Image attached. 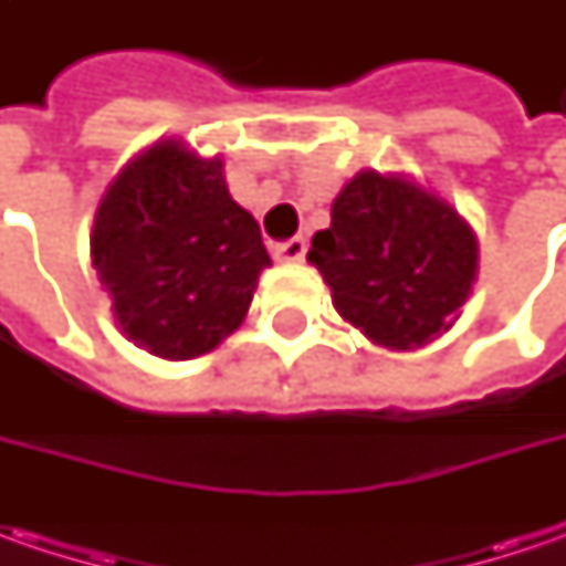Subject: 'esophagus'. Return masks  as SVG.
Instances as JSON below:
<instances>
[{
    "mask_svg": "<svg viewBox=\"0 0 566 566\" xmlns=\"http://www.w3.org/2000/svg\"><path fill=\"white\" fill-rule=\"evenodd\" d=\"M305 251H308V242L302 239V235H295V239H290V242H283V245H276L273 249V258L276 261H302L305 258Z\"/></svg>",
    "mask_w": 566,
    "mask_h": 566,
    "instance_id": "1",
    "label": "esophagus"
}]
</instances>
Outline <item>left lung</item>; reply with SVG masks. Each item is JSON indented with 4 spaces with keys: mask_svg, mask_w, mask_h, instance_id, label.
Listing matches in <instances>:
<instances>
[{
    "mask_svg": "<svg viewBox=\"0 0 566 566\" xmlns=\"http://www.w3.org/2000/svg\"><path fill=\"white\" fill-rule=\"evenodd\" d=\"M308 261L334 308L384 349H419L447 334L479 276V239L431 188L361 169L315 232Z\"/></svg>",
    "mask_w": 566,
    "mask_h": 566,
    "instance_id": "8db88e82",
    "label": "left lung"
}]
</instances>
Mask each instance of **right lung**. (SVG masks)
<instances>
[{
    "instance_id": "1",
    "label": "right lung",
    "mask_w": 566,
    "mask_h": 566,
    "mask_svg": "<svg viewBox=\"0 0 566 566\" xmlns=\"http://www.w3.org/2000/svg\"><path fill=\"white\" fill-rule=\"evenodd\" d=\"M91 261L138 349L169 361L217 349L271 268L258 220L232 201L223 157L182 138L144 147L99 198Z\"/></svg>"
}]
</instances>
